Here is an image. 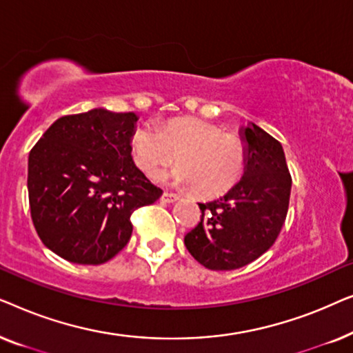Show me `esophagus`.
<instances>
[{
    "mask_svg": "<svg viewBox=\"0 0 353 353\" xmlns=\"http://www.w3.org/2000/svg\"><path fill=\"white\" fill-rule=\"evenodd\" d=\"M176 199H178V194H175V192L163 191V194L161 196V201L165 202V204H170V202H175Z\"/></svg>",
    "mask_w": 353,
    "mask_h": 353,
    "instance_id": "1",
    "label": "esophagus"
}]
</instances>
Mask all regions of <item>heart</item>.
Listing matches in <instances>:
<instances>
[{
	"label": "heart",
	"mask_w": 353,
	"mask_h": 353,
	"mask_svg": "<svg viewBox=\"0 0 353 353\" xmlns=\"http://www.w3.org/2000/svg\"><path fill=\"white\" fill-rule=\"evenodd\" d=\"M130 151L146 175H154L178 159L180 165L159 178L190 185L197 196L207 199L228 192L245 168L243 141L197 117L168 119L159 127L139 125L130 139Z\"/></svg>",
	"instance_id": "heart-1"
}]
</instances>
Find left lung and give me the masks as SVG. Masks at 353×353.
<instances>
[{"instance_id": "8db88e82", "label": "left lung", "mask_w": 353, "mask_h": 353, "mask_svg": "<svg viewBox=\"0 0 353 353\" xmlns=\"http://www.w3.org/2000/svg\"><path fill=\"white\" fill-rule=\"evenodd\" d=\"M244 175L220 199L199 204L201 221L185 245L209 270H236L267 252L288 215L291 173L281 143L255 123L241 127Z\"/></svg>"}]
</instances>
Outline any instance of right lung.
Returning a JSON list of instances; mask_svg holds the SVG:
<instances>
[{
  "label": "right lung",
  "instance_id": "add662e5",
  "mask_svg": "<svg viewBox=\"0 0 353 353\" xmlns=\"http://www.w3.org/2000/svg\"><path fill=\"white\" fill-rule=\"evenodd\" d=\"M134 112L64 115L28 156V201L43 244L80 265H101L132 236L130 216L162 194L134 165Z\"/></svg>",
  "mask_w": 353,
  "mask_h": 353
}]
</instances>
